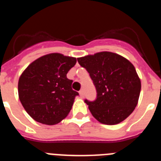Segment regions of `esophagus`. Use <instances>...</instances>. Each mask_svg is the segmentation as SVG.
Instances as JSON below:
<instances>
[{
	"label": "esophagus",
	"mask_w": 161,
	"mask_h": 161,
	"mask_svg": "<svg viewBox=\"0 0 161 161\" xmlns=\"http://www.w3.org/2000/svg\"><path fill=\"white\" fill-rule=\"evenodd\" d=\"M79 94H80V97H84V91L83 90H80L79 92Z\"/></svg>",
	"instance_id": "34e87169"
}]
</instances>
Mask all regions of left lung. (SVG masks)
<instances>
[{
  "mask_svg": "<svg viewBox=\"0 0 161 161\" xmlns=\"http://www.w3.org/2000/svg\"><path fill=\"white\" fill-rule=\"evenodd\" d=\"M77 61L90 73L97 90L95 101L85 100L93 116L109 125L125 120L135 109L141 91L134 66L108 51L78 58Z\"/></svg>",
  "mask_w": 161,
  "mask_h": 161,
  "instance_id": "8db88e82",
  "label": "left lung"
}]
</instances>
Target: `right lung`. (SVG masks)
Listing matches in <instances>:
<instances>
[{
  "label": "right lung",
  "instance_id": "add662e5",
  "mask_svg": "<svg viewBox=\"0 0 161 161\" xmlns=\"http://www.w3.org/2000/svg\"><path fill=\"white\" fill-rule=\"evenodd\" d=\"M76 58L58 53L44 55L33 61L20 75L18 84L22 105L33 120L53 125L69 114L75 96L72 80L67 74Z\"/></svg>",
  "mask_w": 161,
  "mask_h": 161
}]
</instances>
